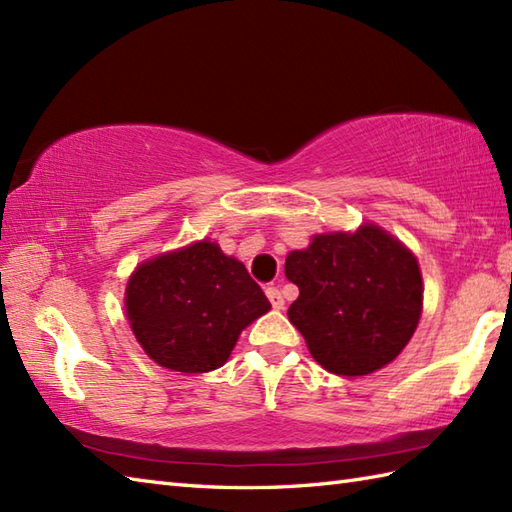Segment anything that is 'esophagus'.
<instances>
[{"label": "esophagus", "mask_w": 512, "mask_h": 512, "mask_svg": "<svg viewBox=\"0 0 512 512\" xmlns=\"http://www.w3.org/2000/svg\"><path fill=\"white\" fill-rule=\"evenodd\" d=\"M266 297H268V301L273 303V308L275 310H281L284 308V295H281V290L279 288H275V286H268L266 288Z\"/></svg>", "instance_id": "34e87169"}]
</instances>
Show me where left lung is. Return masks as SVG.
<instances>
[{"mask_svg":"<svg viewBox=\"0 0 512 512\" xmlns=\"http://www.w3.org/2000/svg\"><path fill=\"white\" fill-rule=\"evenodd\" d=\"M286 277L299 288L288 319L314 361L339 376H365L402 352L422 310L416 257L367 224L356 233L317 235L292 250Z\"/></svg>","mask_w":512,"mask_h":512,"instance_id":"left-lung-1","label":"left lung"}]
</instances>
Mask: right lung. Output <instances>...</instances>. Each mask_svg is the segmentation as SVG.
I'll return each mask as SVG.
<instances>
[{
    "instance_id": "obj_1",
    "label": "right lung",
    "mask_w": 512,
    "mask_h": 512,
    "mask_svg": "<svg viewBox=\"0 0 512 512\" xmlns=\"http://www.w3.org/2000/svg\"><path fill=\"white\" fill-rule=\"evenodd\" d=\"M125 306L149 358L202 374L226 363L239 332L268 312L270 301L242 262L198 242L138 266Z\"/></svg>"
}]
</instances>
